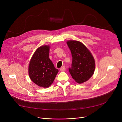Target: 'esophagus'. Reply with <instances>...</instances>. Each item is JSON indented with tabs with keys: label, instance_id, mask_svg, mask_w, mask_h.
I'll use <instances>...</instances> for the list:
<instances>
[{
	"label": "esophagus",
	"instance_id": "1",
	"mask_svg": "<svg viewBox=\"0 0 122 122\" xmlns=\"http://www.w3.org/2000/svg\"><path fill=\"white\" fill-rule=\"evenodd\" d=\"M60 70L61 71H65V70H66V68L64 66H63V67H61L60 68Z\"/></svg>",
	"mask_w": 122,
	"mask_h": 122
}]
</instances>
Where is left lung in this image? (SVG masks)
<instances>
[{
    "instance_id": "1",
    "label": "left lung",
    "mask_w": 122,
    "mask_h": 122,
    "mask_svg": "<svg viewBox=\"0 0 122 122\" xmlns=\"http://www.w3.org/2000/svg\"><path fill=\"white\" fill-rule=\"evenodd\" d=\"M72 55L71 67L69 71L73 79L79 84L87 81L94 74L95 61L84 44L76 41L67 42Z\"/></svg>"
}]
</instances>
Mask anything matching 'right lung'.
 <instances>
[{"instance_id":"add662e5","label":"right lung","mask_w":122,"mask_h":122,"mask_svg":"<svg viewBox=\"0 0 122 122\" xmlns=\"http://www.w3.org/2000/svg\"><path fill=\"white\" fill-rule=\"evenodd\" d=\"M48 46L38 47L32 56L29 65L30 80L41 87H48L52 84L58 70L49 58Z\"/></svg>"}]
</instances>
